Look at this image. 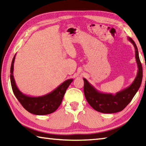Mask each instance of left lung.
<instances>
[{"label":"left lung","instance_id":"left-lung-1","mask_svg":"<svg viewBox=\"0 0 146 146\" xmlns=\"http://www.w3.org/2000/svg\"><path fill=\"white\" fill-rule=\"evenodd\" d=\"M135 48V59L138 66L137 74L130 86L115 94L100 92L91 85L86 78L84 81V94L88 104L97 111L102 113H115L122 111L132 101L141 87L142 80V67L139 59V51L135 42L128 37Z\"/></svg>","mask_w":146,"mask_h":146}]
</instances>
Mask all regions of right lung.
Returning <instances> with one entry per match:
<instances>
[{"mask_svg":"<svg viewBox=\"0 0 146 146\" xmlns=\"http://www.w3.org/2000/svg\"><path fill=\"white\" fill-rule=\"evenodd\" d=\"M15 57L16 54L11 63L10 79L13 91L17 99L26 110L33 115H45L54 112L61 105L66 91L73 80H66L52 92L45 95L38 97L27 96L19 90L14 80L13 71Z\"/></svg>","mask_w":146,"mask_h":146,"instance_id":"right-lung-1","label":"right lung"}]
</instances>
